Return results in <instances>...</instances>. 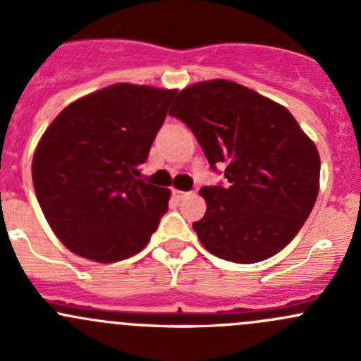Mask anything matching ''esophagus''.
Listing matches in <instances>:
<instances>
[{"instance_id":"1","label":"esophagus","mask_w":361,"mask_h":361,"mask_svg":"<svg viewBox=\"0 0 361 361\" xmlns=\"http://www.w3.org/2000/svg\"><path fill=\"white\" fill-rule=\"evenodd\" d=\"M173 195L174 197L178 199V201H181V199H185V197H188V195H190V192H183V190H176V188H174L173 190Z\"/></svg>"}]
</instances>
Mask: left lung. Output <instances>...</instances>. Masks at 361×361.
Listing matches in <instances>:
<instances>
[{
  "instance_id": "obj_1",
  "label": "left lung",
  "mask_w": 361,
  "mask_h": 361,
  "mask_svg": "<svg viewBox=\"0 0 361 361\" xmlns=\"http://www.w3.org/2000/svg\"><path fill=\"white\" fill-rule=\"evenodd\" d=\"M171 115L194 133L227 187H204L206 214L194 221L202 246L235 264L279 253L311 214L319 190V154L281 104L228 80L181 90Z\"/></svg>"
}]
</instances>
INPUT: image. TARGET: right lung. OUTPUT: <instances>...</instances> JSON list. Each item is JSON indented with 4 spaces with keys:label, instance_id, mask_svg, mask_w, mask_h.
I'll use <instances>...</instances> for the list:
<instances>
[{
    "label": "right lung",
    "instance_id": "obj_1",
    "mask_svg": "<svg viewBox=\"0 0 361 361\" xmlns=\"http://www.w3.org/2000/svg\"><path fill=\"white\" fill-rule=\"evenodd\" d=\"M176 90L115 83L68 104L32 157L36 199L59 241L99 264L140 253L171 192L140 180V166Z\"/></svg>",
    "mask_w": 361,
    "mask_h": 361
}]
</instances>
